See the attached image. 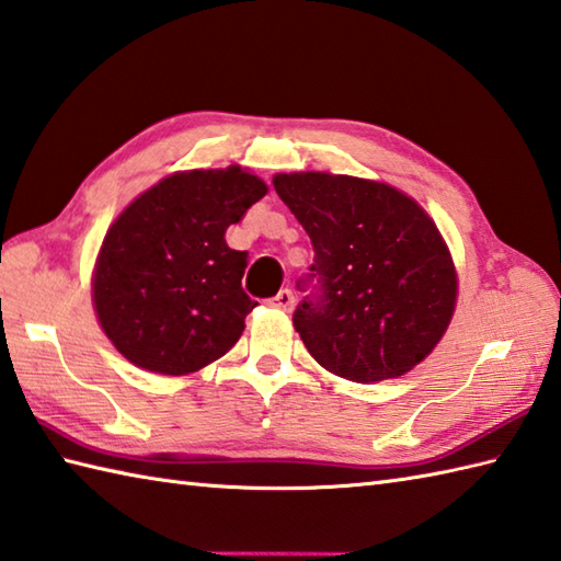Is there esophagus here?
Segmentation results:
<instances>
[{
    "label": "esophagus",
    "instance_id": "esophagus-1",
    "mask_svg": "<svg viewBox=\"0 0 561 561\" xmlns=\"http://www.w3.org/2000/svg\"><path fill=\"white\" fill-rule=\"evenodd\" d=\"M293 302H295V297L288 288L280 290L276 297H273V307H278V310H285V312L293 310Z\"/></svg>",
    "mask_w": 561,
    "mask_h": 561
}]
</instances>
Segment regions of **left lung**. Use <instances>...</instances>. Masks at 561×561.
<instances>
[{
	"mask_svg": "<svg viewBox=\"0 0 561 561\" xmlns=\"http://www.w3.org/2000/svg\"><path fill=\"white\" fill-rule=\"evenodd\" d=\"M273 186L314 247L322 295L293 314L310 356L360 385L431 356L457 305V268L433 217L375 179L290 171Z\"/></svg>",
	"mask_w": 561,
	"mask_h": 561,
	"instance_id": "left-lung-1",
	"label": "left lung"
}]
</instances>
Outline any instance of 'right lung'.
I'll return each instance as SVG.
<instances>
[{
    "instance_id": "obj_1",
    "label": "right lung",
    "mask_w": 561,
    "mask_h": 561,
    "mask_svg": "<svg viewBox=\"0 0 561 561\" xmlns=\"http://www.w3.org/2000/svg\"><path fill=\"white\" fill-rule=\"evenodd\" d=\"M266 193L232 164L174 171L125 205L91 273L99 327L125 360L181 377L237 344L256 302L242 290L247 251L225 232Z\"/></svg>"
}]
</instances>
